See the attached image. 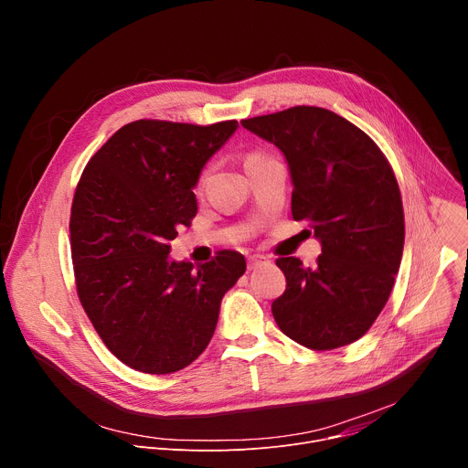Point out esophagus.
Wrapping results in <instances>:
<instances>
[{
	"instance_id": "obj_1",
	"label": "esophagus",
	"mask_w": 468,
	"mask_h": 468,
	"mask_svg": "<svg viewBox=\"0 0 468 468\" xmlns=\"http://www.w3.org/2000/svg\"><path fill=\"white\" fill-rule=\"evenodd\" d=\"M271 261L266 259L264 255H259V253H255V255H250V259H248V269L250 271H255V269H261L262 264H269Z\"/></svg>"
}]
</instances>
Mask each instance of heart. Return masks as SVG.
Masks as SVG:
<instances>
[{
    "label": "heart",
    "mask_w": 468,
    "mask_h": 468,
    "mask_svg": "<svg viewBox=\"0 0 468 468\" xmlns=\"http://www.w3.org/2000/svg\"><path fill=\"white\" fill-rule=\"evenodd\" d=\"M257 159H261V155H248V157H246V165H248V163H251V161H257ZM206 177H207V172H204V174H202V179H199V183H204V179H206Z\"/></svg>",
    "instance_id": "1"
}]
</instances>
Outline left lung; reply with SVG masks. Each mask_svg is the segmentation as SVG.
Returning a JSON list of instances; mask_svg holds the SVG:
<instances>
[{"mask_svg":"<svg viewBox=\"0 0 468 468\" xmlns=\"http://www.w3.org/2000/svg\"><path fill=\"white\" fill-rule=\"evenodd\" d=\"M287 159L292 217L322 244L316 269L296 257L276 264L287 278L272 314L311 350L346 346L370 329L404 251V207L394 172L365 131L322 107L298 105L240 122Z\"/></svg>","mask_w":468,"mask_h":468,"instance_id":"left-lung-1","label":"left lung"}]
</instances>
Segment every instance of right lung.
Returning a JSON list of instances; mask_svg holds the SVG:
<instances>
[{
    "instance_id": "obj_1",
    "label": "right lung",
    "mask_w": 468,
    "mask_h": 468,
    "mask_svg": "<svg viewBox=\"0 0 468 468\" xmlns=\"http://www.w3.org/2000/svg\"><path fill=\"white\" fill-rule=\"evenodd\" d=\"M237 127V120L131 122L78 183L70 215L78 296L105 346L139 372H177L202 354L224 294L246 271L244 255L228 250L197 269L168 259V242L197 213L199 174Z\"/></svg>"
}]
</instances>
